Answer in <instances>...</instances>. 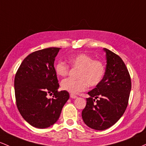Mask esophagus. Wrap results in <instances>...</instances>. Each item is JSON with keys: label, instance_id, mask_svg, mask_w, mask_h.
Returning <instances> with one entry per match:
<instances>
[{"label": "esophagus", "instance_id": "esophagus-1", "mask_svg": "<svg viewBox=\"0 0 146 146\" xmlns=\"http://www.w3.org/2000/svg\"><path fill=\"white\" fill-rule=\"evenodd\" d=\"M70 97H71L72 99H76V98H77V96H76V95L73 94H70Z\"/></svg>", "mask_w": 146, "mask_h": 146}]
</instances>
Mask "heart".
<instances>
[{"mask_svg":"<svg viewBox=\"0 0 146 146\" xmlns=\"http://www.w3.org/2000/svg\"><path fill=\"white\" fill-rule=\"evenodd\" d=\"M68 62L74 68L78 69V80L65 78L60 83V88L63 90L71 94H77L85 91L88 85L94 87L97 86L102 81L105 74L104 63L99 60L93 59L91 56L85 53H79L70 56ZM55 72L59 76L68 75L69 67L63 62H58L54 65Z\"/></svg>","mask_w":146,"mask_h":146,"instance_id":"heart-1","label":"heart"}]
</instances>
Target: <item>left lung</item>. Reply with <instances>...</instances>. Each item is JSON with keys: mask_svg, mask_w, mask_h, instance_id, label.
Segmentation results:
<instances>
[{"mask_svg": "<svg viewBox=\"0 0 146 146\" xmlns=\"http://www.w3.org/2000/svg\"><path fill=\"white\" fill-rule=\"evenodd\" d=\"M104 50L107 63L104 76L96 88L88 92L90 97L86 99V106L82 111L85 123L96 130H106L120 119L131 91L130 76L124 62L110 50Z\"/></svg>", "mask_w": 146, "mask_h": 146, "instance_id": "obj_1", "label": "left lung"}]
</instances>
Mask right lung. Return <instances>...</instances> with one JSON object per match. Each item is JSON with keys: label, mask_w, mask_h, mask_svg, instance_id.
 I'll list each match as a JSON object with an SVG mask.
<instances>
[{"label": "right lung", "mask_w": 146, "mask_h": 146, "mask_svg": "<svg viewBox=\"0 0 146 146\" xmlns=\"http://www.w3.org/2000/svg\"><path fill=\"white\" fill-rule=\"evenodd\" d=\"M59 47L32 52L23 60L14 78L16 106L23 118L33 127L43 129L58 121L70 98L59 88L55 72V57ZM53 94L52 99L46 96Z\"/></svg>", "instance_id": "add662e5"}]
</instances>
